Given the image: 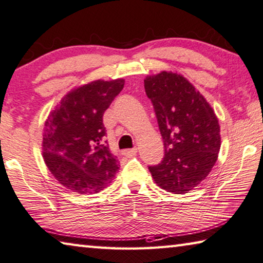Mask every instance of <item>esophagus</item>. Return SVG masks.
I'll list each match as a JSON object with an SVG mask.
<instances>
[{
    "instance_id": "34e87169",
    "label": "esophagus",
    "mask_w": 263,
    "mask_h": 263,
    "mask_svg": "<svg viewBox=\"0 0 263 263\" xmlns=\"http://www.w3.org/2000/svg\"><path fill=\"white\" fill-rule=\"evenodd\" d=\"M137 153V149L136 148H133V149H126V150H122V156H126V157H132V156H134Z\"/></svg>"
}]
</instances>
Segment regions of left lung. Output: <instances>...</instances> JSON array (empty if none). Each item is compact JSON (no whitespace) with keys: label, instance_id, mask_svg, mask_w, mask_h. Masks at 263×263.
Listing matches in <instances>:
<instances>
[{"label":"left lung","instance_id":"8db88e82","mask_svg":"<svg viewBox=\"0 0 263 263\" xmlns=\"http://www.w3.org/2000/svg\"><path fill=\"white\" fill-rule=\"evenodd\" d=\"M164 141V158L149 170L156 183L174 194L193 190L208 177L220 149L218 119L204 97L178 73L144 80Z\"/></svg>","mask_w":263,"mask_h":263}]
</instances>
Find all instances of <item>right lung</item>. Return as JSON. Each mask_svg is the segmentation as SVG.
<instances>
[{
    "label": "right lung",
    "mask_w": 263,
    "mask_h": 263,
    "mask_svg": "<svg viewBox=\"0 0 263 263\" xmlns=\"http://www.w3.org/2000/svg\"><path fill=\"white\" fill-rule=\"evenodd\" d=\"M124 81H95L64 97L48 115L44 128V159L67 190L93 194L112 181L117 156L105 140L103 115L123 89Z\"/></svg>",
    "instance_id": "right-lung-1"
}]
</instances>
